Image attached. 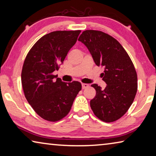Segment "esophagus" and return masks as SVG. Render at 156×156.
Segmentation results:
<instances>
[{
	"label": "esophagus",
	"instance_id": "34e87169",
	"mask_svg": "<svg viewBox=\"0 0 156 156\" xmlns=\"http://www.w3.org/2000/svg\"><path fill=\"white\" fill-rule=\"evenodd\" d=\"M88 87H89V84H86V83H83V84H82V88H83V89L87 88Z\"/></svg>",
	"mask_w": 156,
	"mask_h": 156
}]
</instances>
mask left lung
<instances>
[{"instance_id":"obj_1","label":"left lung","mask_w":156,"mask_h":156,"mask_svg":"<svg viewBox=\"0 0 156 156\" xmlns=\"http://www.w3.org/2000/svg\"><path fill=\"white\" fill-rule=\"evenodd\" d=\"M78 41L87 47L94 62L104 68L102 80L107 84L102 89L91 84L96 94L90 106L96 117L112 122L127 112L135 98L138 78L130 57L119 42L109 34L96 30H86Z\"/></svg>"}]
</instances>
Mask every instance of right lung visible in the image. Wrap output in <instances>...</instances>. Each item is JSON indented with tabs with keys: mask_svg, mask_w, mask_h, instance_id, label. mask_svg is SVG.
Here are the masks:
<instances>
[{
	"mask_svg": "<svg viewBox=\"0 0 156 156\" xmlns=\"http://www.w3.org/2000/svg\"><path fill=\"white\" fill-rule=\"evenodd\" d=\"M80 33V30L52 31L39 39L26 56L21 73L23 91L37 114L47 121L56 122L65 117L82 89L78 81L65 83L53 74Z\"/></svg>",
	"mask_w": 156,
	"mask_h": 156,
	"instance_id": "1",
	"label": "right lung"
}]
</instances>
